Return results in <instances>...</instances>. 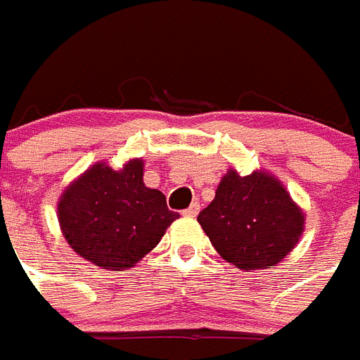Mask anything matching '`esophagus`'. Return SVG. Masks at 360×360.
I'll return each mask as SVG.
<instances>
[{
	"mask_svg": "<svg viewBox=\"0 0 360 360\" xmlns=\"http://www.w3.org/2000/svg\"><path fill=\"white\" fill-rule=\"evenodd\" d=\"M198 212H200V204H198V202H194V204H191L187 210H183L181 214L185 215V217H196V215H198Z\"/></svg>",
	"mask_w": 360,
	"mask_h": 360,
	"instance_id": "obj_1",
	"label": "esophagus"
}]
</instances>
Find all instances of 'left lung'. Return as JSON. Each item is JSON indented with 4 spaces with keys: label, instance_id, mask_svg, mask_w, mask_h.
<instances>
[{
    "label": "left lung",
    "instance_id": "8db88e82",
    "mask_svg": "<svg viewBox=\"0 0 360 360\" xmlns=\"http://www.w3.org/2000/svg\"><path fill=\"white\" fill-rule=\"evenodd\" d=\"M303 212L281 181L267 173L221 179L214 202L198 223L223 259L244 271L271 269L282 262L303 233Z\"/></svg>",
    "mask_w": 360,
    "mask_h": 360
}]
</instances>
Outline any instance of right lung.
<instances>
[{"label":"right lung","instance_id":"right-lung-1","mask_svg":"<svg viewBox=\"0 0 360 360\" xmlns=\"http://www.w3.org/2000/svg\"><path fill=\"white\" fill-rule=\"evenodd\" d=\"M177 217L166 196L143 183L141 160L120 172L95 164L58 202V223L72 250L105 269L133 267Z\"/></svg>","mask_w":360,"mask_h":360}]
</instances>
